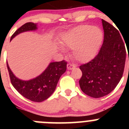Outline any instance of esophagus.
Returning <instances> with one entry per match:
<instances>
[{
  "instance_id": "1",
  "label": "esophagus",
  "mask_w": 129,
  "mask_h": 129,
  "mask_svg": "<svg viewBox=\"0 0 129 129\" xmlns=\"http://www.w3.org/2000/svg\"><path fill=\"white\" fill-rule=\"evenodd\" d=\"M75 67V65L72 64V63H68V64H67V69H68L69 70H72V69H74Z\"/></svg>"
}]
</instances>
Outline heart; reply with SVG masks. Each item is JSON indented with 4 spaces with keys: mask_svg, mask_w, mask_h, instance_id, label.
Instances as JSON below:
<instances>
[{
    "mask_svg": "<svg viewBox=\"0 0 129 129\" xmlns=\"http://www.w3.org/2000/svg\"><path fill=\"white\" fill-rule=\"evenodd\" d=\"M102 40L103 33L99 28L80 25L63 34L61 44L64 48L72 49L73 56L77 60L87 62L95 56Z\"/></svg>",
    "mask_w": 129,
    "mask_h": 129,
    "instance_id": "heart-1",
    "label": "heart"
}]
</instances>
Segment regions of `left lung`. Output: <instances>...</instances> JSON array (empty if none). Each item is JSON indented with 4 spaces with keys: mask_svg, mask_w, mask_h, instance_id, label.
<instances>
[{
    "mask_svg": "<svg viewBox=\"0 0 129 129\" xmlns=\"http://www.w3.org/2000/svg\"><path fill=\"white\" fill-rule=\"evenodd\" d=\"M104 42L93 59L80 66L82 76L79 85L90 97L100 98L112 92L120 82L126 58V50L120 33L112 25L102 19Z\"/></svg>",
    "mask_w": 129,
    "mask_h": 129,
    "instance_id": "left-lung-1",
    "label": "left lung"
}]
</instances>
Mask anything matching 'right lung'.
I'll use <instances>...</instances> for the list:
<instances>
[{
    "instance_id": "add662e5",
    "label": "right lung",
    "mask_w": 129,
    "mask_h": 129,
    "mask_svg": "<svg viewBox=\"0 0 129 129\" xmlns=\"http://www.w3.org/2000/svg\"><path fill=\"white\" fill-rule=\"evenodd\" d=\"M37 29V24L27 22L18 28L10 38V41L18 34ZM10 81L19 93L33 102H40L49 98L56 88L61 75L67 69V62H51L40 75L29 80H23L15 76L7 62Z\"/></svg>"
}]
</instances>
